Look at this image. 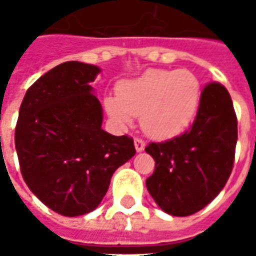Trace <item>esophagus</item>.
<instances>
[{
    "label": "esophagus",
    "instance_id": "obj_1",
    "mask_svg": "<svg viewBox=\"0 0 256 256\" xmlns=\"http://www.w3.org/2000/svg\"><path fill=\"white\" fill-rule=\"evenodd\" d=\"M134 144H135V150H136L138 152L144 151V148H145V141H144V140H141V138H135Z\"/></svg>",
    "mask_w": 256,
    "mask_h": 256
}]
</instances>
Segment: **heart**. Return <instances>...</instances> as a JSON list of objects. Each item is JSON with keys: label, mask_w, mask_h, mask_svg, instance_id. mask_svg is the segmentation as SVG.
<instances>
[{"label": "heart", "mask_w": 256, "mask_h": 256, "mask_svg": "<svg viewBox=\"0 0 256 256\" xmlns=\"http://www.w3.org/2000/svg\"><path fill=\"white\" fill-rule=\"evenodd\" d=\"M201 86L188 70H150L118 86V98H106L105 108L116 125L140 115L145 132L155 138L176 135L192 122L200 106Z\"/></svg>", "instance_id": "obj_1"}]
</instances>
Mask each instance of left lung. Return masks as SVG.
<instances>
[{"label": "left lung", "instance_id": "left-lung-1", "mask_svg": "<svg viewBox=\"0 0 256 256\" xmlns=\"http://www.w3.org/2000/svg\"><path fill=\"white\" fill-rule=\"evenodd\" d=\"M238 121L231 95L220 82L204 86L192 125L145 151L155 161L146 188L164 212L188 216L201 211L222 191L231 175Z\"/></svg>", "mask_w": 256, "mask_h": 256}]
</instances>
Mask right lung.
<instances>
[{"label":"right lung","mask_w":256,"mask_h":256,"mask_svg":"<svg viewBox=\"0 0 256 256\" xmlns=\"http://www.w3.org/2000/svg\"><path fill=\"white\" fill-rule=\"evenodd\" d=\"M101 70L68 61L28 88L15 126V150L25 184L64 216L94 211L112 174L135 155L128 135L105 132L102 106L90 82Z\"/></svg>","instance_id":"add662e5"}]
</instances>
